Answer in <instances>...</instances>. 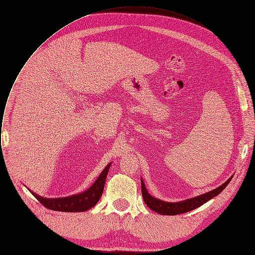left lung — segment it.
I'll list each match as a JSON object with an SVG mask.
<instances>
[{
	"mask_svg": "<svg viewBox=\"0 0 255 255\" xmlns=\"http://www.w3.org/2000/svg\"><path fill=\"white\" fill-rule=\"evenodd\" d=\"M231 179H232V176L227 181H225L222 186L218 187L217 189L210 191L206 194H203L201 196H198V197H195L192 199H188L186 201L176 202V203H168V202H164V201H161V200H158V199L152 197L151 195L148 194L146 188H145L143 180H141L142 197H143L144 203L147 205V207L158 214L178 215V214H183V213H187L192 210H195L198 207L205 204L206 202L210 201L212 198L219 195L227 187V185L230 183Z\"/></svg>",
	"mask_w": 255,
	"mask_h": 255,
	"instance_id": "obj_1",
	"label": "left lung"
}]
</instances>
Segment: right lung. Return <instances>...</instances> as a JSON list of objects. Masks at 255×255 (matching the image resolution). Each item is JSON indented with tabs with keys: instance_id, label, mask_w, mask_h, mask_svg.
I'll return each instance as SVG.
<instances>
[{
	"instance_id": "add662e5",
	"label": "right lung",
	"mask_w": 255,
	"mask_h": 255,
	"mask_svg": "<svg viewBox=\"0 0 255 255\" xmlns=\"http://www.w3.org/2000/svg\"><path fill=\"white\" fill-rule=\"evenodd\" d=\"M110 166H111V163H109L104 168V170L99 175V177L96 179L94 185L90 189H88L87 191L81 194H77V195L65 197V198L47 199V198H43L41 196L34 194L30 190L29 191L44 207L50 210L60 211V212H85L93 208L101 199V196L104 191L106 177Z\"/></svg>"
}]
</instances>
